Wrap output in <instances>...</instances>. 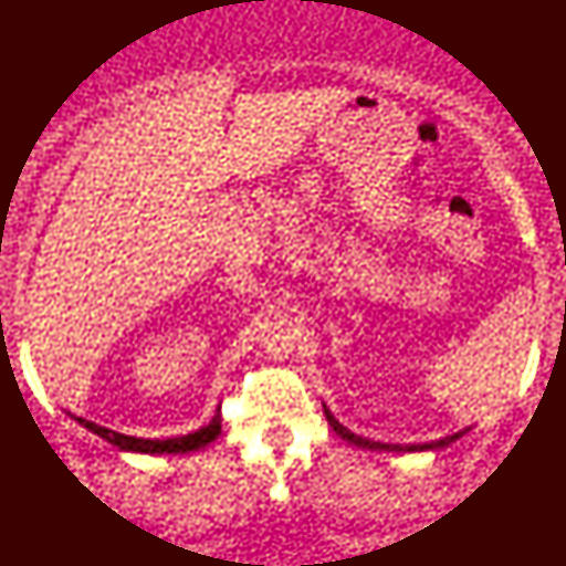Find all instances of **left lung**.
I'll return each mask as SVG.
<instances>
[{"mask_svg":"<svg viewBox=\"0 0 566 566\" xmlns=\"http://www.w3.org/2000/svg\"><path fill=\"white\" fill-rule=\"evenodd\" d=\"M326 412V420H328V426L334 428L336 433L342 436V439L345 441H349V443H355V447H366V449H391V452H415V449H420V452H423V449H441V447H449V443H452L454 439H460V436L464 433H454V436H447V439H439V441H431V443H418V447H399V443H378V441H370V439H363V436H355V433H349L345 426H339V420L334 418L332 412L328 410H324Z\"/></svg>","mask_w":566,"mask_h":566,"instance_id":"1","label":"left lung"}]
</instances>
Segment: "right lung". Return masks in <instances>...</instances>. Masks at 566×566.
Returning <instances> with one entry per match:
<instances>
[{
	"label": "right lung",
	"mask_w": 566,
	"mask_h": 566,
	"mask_svg": "<svg viewBox=\"0 0 566 566\" xmlns=\"http://www.w3.org/2000/svg\"><path fill=\"white\" fill-rule=\"evenodd\" d=\"M75 420L83 428H88V431H93L96 436H102L104 441H109L112 447L125 449V452H140V454H185V452H198V449H203L206 443H211L221 433L219 412L213 415L211 423L200 428V431L188 433V436H177V439H164V441H159V439H135V436H125V433L109 431V428L91 423V420H83V418H75Z\"/></svg>",
	"instance_id": "1"
}]
</instances>
